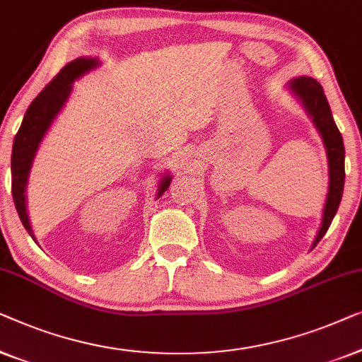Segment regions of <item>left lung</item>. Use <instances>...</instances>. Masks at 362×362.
I'll return each instance as SVG.
<instances>
[{"instance_id":"8db88e82","label":"left lung","mask_w":362,"mask_h":362,"mask_svg":"<svg viewBox=\"0 0 362 362\" xmlns=\"http://www.w3.org/2000/svg\"><path fill=\"white\" fill-rule=\"evenodd\" d=\"M290 90L302 100L305 108L312 115L313 123L318 131L322 132V137L327 146L328 152V164H329V187L328 197L323 210V221L320 226V231L315 238L313 247L317 246L325 234H327L333 218L338 211L344 188V144L341 137L339 129L336 128L334 119L329 110L328 100L325 96L323 86L315 78L298 77L290 81Z\"/></svg>"}]
</instances>
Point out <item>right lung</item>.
<instances>
[{"instance_id": "right-lung-1", "label": "right lung", "mask_w": 362, "mask_h": 362, "mask_svg": "<svg viewBox=\"0 0 362 362\" xmlns=\"http://www.w3.org/2000/svg\"><path fill=\"white\" fill-rule=\"evenodd\" d=\"M96 65L95 59H75L74 62L60 70L55 75L52 81L35 96L33 103L24 115V119L21 123V128L14 136L13 142V154H11V192L13 200L16 205L18 215L21 218L24 228L33 236V230H30L29 218L26 211V182L28 174L33 164V157L37 151V146L40 139H42L45 131L52 123V119L57 116V113L62 108L65 101L69 98L70 90H72V81L78 78L80 75L88 72ZM170 185V177H165L159 187V195L164 193Z\"/></svg>"}]
</instances>
